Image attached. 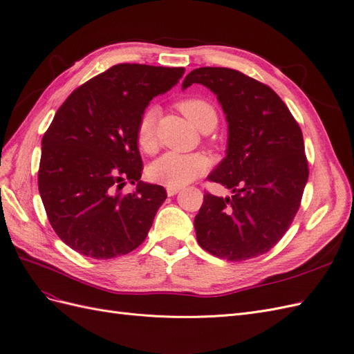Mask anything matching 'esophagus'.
<instances>
[{"mask_svg":"<svg viewBox=\"0 0 354 354\" xmlns=\"http://www.w3.org/2000/svg\"><path fill=\"white\" fill-rule=\"evenodd\" d=\"M180 192V187H167V194H168V196H174V195H177Z\"/></svg>","mask_w":354,"mask_h":354,"instance_id":"1","label":"esophagus"}]
</instances>
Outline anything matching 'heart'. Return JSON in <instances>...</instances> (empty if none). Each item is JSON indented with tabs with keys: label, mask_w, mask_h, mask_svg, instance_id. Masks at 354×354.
<instances>
[{
	"label": "heart",
	"mask_w": 354,
	"mask_h": 354,
	"mask_svg": "<svg viewBox=\"0 0 354 354\" xmlns=\"http://www.w3.org/2000/svg\"><path fill=\"white\" fill-rule=\"evenodd\" d=\"M177 108L183 113L192 125L203 131L209 125L217 124V112L212 104L203 99H185L178 102ZM156 118L158 111L146 109L138 118L136 127V140L140 151L145 153L155 152L156 140ZM209 167L208 159L201 153H176L168 152L155 159L147 168V177L153 183L167 187H181L207 173Z\"/></svg>",
	"instance_id": "b5f03b06"
}]
</instances>
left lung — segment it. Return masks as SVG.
Returning <instances> with one entry per match:
<instances>
[{"label": "left lung", "mask_w": 354, "mask_h": 354, "mask_svg": "<svg viewBox=\"0 0 354 354\" xmlns=\"http://www.w3.org/2000/svg\"><path fill=\"white\" fill-rule=\"evenodd\" d=\"M208 87L229 124L227 151L209 181L232 198L205 192L195 217L198 243L229 261L270 251L291 226L308 178L303 133L269 85L229 68H199L183 81Z\"/></svg>", "instance_id": "8db88e82"}]
</instances>
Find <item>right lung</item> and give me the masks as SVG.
<instances>
[{"label": "right lung", "instance_id": "obj_1", "mask_svg": "<svg viewBox=\"0 0 354 354\" xmlns=\"http://www.w3.org/2000/svg\"><path fill=\"white\" fill-rule=\"evenodd\" d=\"M185 68L121 63L77 90L42 137L38 189L48 221L73 251L95 260L134 251L167 199L162 186L140 180L138 118ZM137 184L122 194L126 181Z\"/></svg>", "mask_w": 354, "mask_h": 354}]
</instances>
